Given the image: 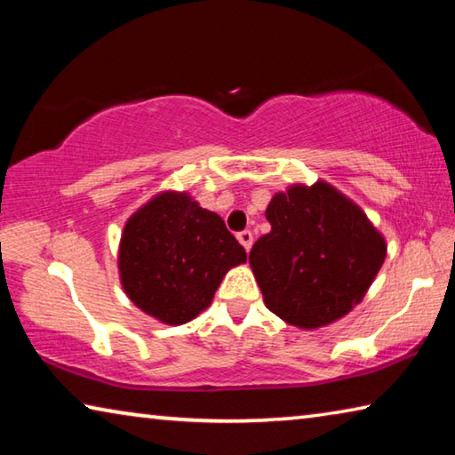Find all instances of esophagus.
<instances>
[{"label":"esophagus","instance_id":"esophagus-1","mask_svg":"<svg viewBox=\"0 0 455 455\" xmlns=\"http://www.w3.org/2000/svg\"><path fill=\"white\" fill-rule=\"evenodd\" d=\"M236 238H238V243L243 244V249L249 252L251 246H252V233H251V230H243V233L236 235Z\"/></svg>","mask_w":455,"mask_h":455}]
</instances>
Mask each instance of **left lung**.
Segmentation results:
<instances>
[{
    "label": "left lung",
    "instance_id": "obj_1",
    "mask_svg": "<svg viewBox=\"0 0 455 455\" xmlns=\"http://www.w3.org/2000/svg\"><path fill=\"white\" fill-rule=\"evenodd\" d=\"M271 233L252 244L249 263L276 317L319 329L363 301L387 255L367 214L325 180L291 184L265 212Z\"/></svg>",
    "mask_w": 455,
    "mask_h": 455
}]
</instances>
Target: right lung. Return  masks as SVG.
Returning a JSON list of instances; mask_svg holds the SVG:
<instances>
[{
	"mask_svg": "<svg viewBox=\"0 0 455 455\" xmlns=\"http://www.w3.org/2000/svg\"><path fill=\"white\" fill-rule=\"evenodd\" d=\"M243 263L246 252L225 220L188 192L152 196L122 230V289L138 309L166 325H182L203 313L225 275Z\"/></svg>",
	"mask_w": 455,
	"mask_h": 455,
	"instance_id": "1",
	"label": "right lung"
}]
</instances>
